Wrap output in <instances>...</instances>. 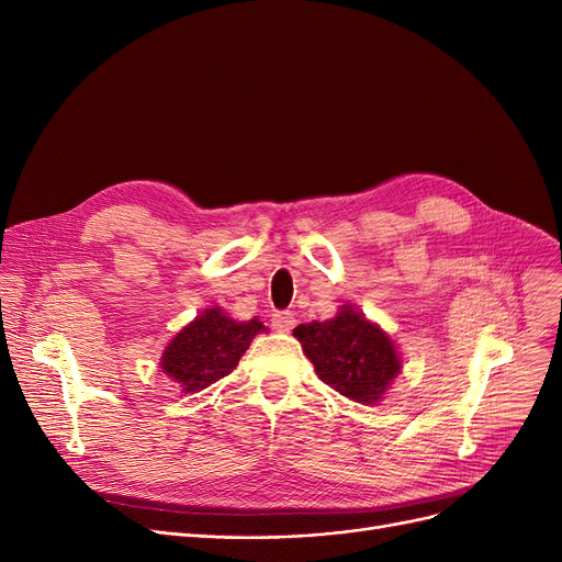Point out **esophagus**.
I'll return each instance as SVG.
<instances>
[{"mask_svg": "<svg viewBox=\"0 0 562 562\" xmlns=\"http://www.w3.org/2000/svg\"><path fill=\"white\" fill-rule=\"evenodd\" d=\"M272 327L277 333H290L295 327V314L293 312H277L272 314Z\"/></svg>", "mask_w": 562, "mask_h": 562, "instance_id": "obj_1", "label": "esophagus"}]
</instances>
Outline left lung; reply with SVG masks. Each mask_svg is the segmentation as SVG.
<instances>
[{
	"label": "left lung",
	"instance_id": "left-lung-1",
	"mask_svg": "<svg viewBox=\"0 0 562 562\" xmlns=\"http://www.w3.org/2000/svg\"><path fill=\"white\" fill-rule=\"evenodd\" d=\"M293 335L321 381L360 404L376 402L400 372L393 341L353 306H341L330 321L297 325Z\"/></svg>",
	"mask_w": 562,
	"mask_h": 562
}]
</instances>
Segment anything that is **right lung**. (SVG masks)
Listing matches in <instances>:
<instances>
[{
	"label": "right lung",
	"instance_id": "add662e5",
	"mask_svg": "<svg viewBox=\"0 0 562 562\" xmlns=\"http://www.w3.org/2000/svg\"><path fill=\"white\" fill-rule=\"evenodd\" d=\"M260 330L265 325L258 318L237 323L221 308H206L171 339L162 356V370L181 383L186 393H198L235 370Z\"/></svg>",
	"mask_w": 562,
	"mask_h": 562
}]
</instances>
